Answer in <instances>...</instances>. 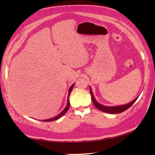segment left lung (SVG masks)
Listing matches in <instances>:
<instances>
[{
	"instance_id": "obj_1",
	"label": "left lung",
	"mask_w": 155,
	"mask_h": 155,
	"mask_svg": "<svg viewBox=\"0 0 155 155\" xmlns=\"http://www.w3.org/2000/svg\"><path fill=\"white\" fill-rule=\"evenodd\" d=\"M90 92H91V98H92V101H93V104H94V106L96 107L98 109L101 110V111L104 112V113H110V114H118V113H120L122 112H124V110H127L128 108L130 107V106H132L133 103H134L137 98H139V96H138L136 98L130 102L129 103L124 104V105H120V106H114V107H108V106H104V105L101 104L100 103H98L97 101L96 98H94V96L93 93V91H92V88L90 87Z\"/></svg>"
}]
</instances>
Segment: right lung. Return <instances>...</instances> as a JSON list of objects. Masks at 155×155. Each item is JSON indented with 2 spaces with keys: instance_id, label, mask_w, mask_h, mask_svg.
<instances>
[{
  "instance_id": "1",
  "label": "right lung",
  "mask_w": 155,
  "mask_h": 155,
  "mask_svg": "<svg viewBox=\"0 0 155 155\" xmlns=\"http://www.w3.org/2000/svg\"><path fill=\"white\" fill-rule=\"evenodd\" d=\"M74 84H72L71 87L69 88V90H68V98H67V106H66V107L64 108V110H62L61 113H59L58 115H57V116H55L54 117H52L51 118H48V119H46V120H43L42 121H45V122H51V121H54L55 120H57L58 119V118H60L61 117L63 116V115L67 113V112L68 111V108H69V107H70V101H69V96H70V94L71 93V91L72 90V88H73Z\"/></svg>"
}]
</instances>
